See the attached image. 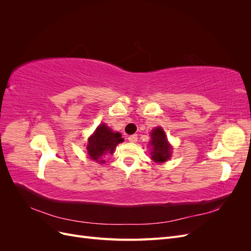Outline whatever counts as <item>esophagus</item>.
<instances>
[{"label": "esophagus", "mask_w": 251, "mask_h": 251, "mask_svg": "<svg viewBox=\"0 0 251 251\" xmlns=\"http://www.w3.org/2000/svg\"><path fill=\"white\" fill-rule=\"evenodd\" d=\"M127 139H128V141H130V142L135 143V142H137L138 137H137V135H131V136H128Z\"/></svg>", "instance_id": "esophagus-1"}]
</instances>
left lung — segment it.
Wrapping results in <instances>:
<instances>
[{"instance_id": "left-lung-1", "label": "left lung", "mask_w": 251, "mask_h": 251, "mask_svg": "<svg viewBox=\"0 0 251 251\" xmlns=\"http://www.w3.org/2000/svg\"><path fill=\"white\" fill-rule=\"evenodd\" d=\"M150 144L151 150V159L155 162H164L170 159L172 153V147L169 144L164 131L161 127H156L151 133Z\"/></svg>"}]
</instances>
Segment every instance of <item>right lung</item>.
Returning <instances> with one entry per match:
<instances>
[{
	"mask_svg": "<svg viewBox=\"0 0 251 251\" xmlns=\"http://www.w3.org/2000/svg\"><path fill=\"white\" fill-rule=\"evenodd\" d=\"M120 133H114L104 124L97 126L94 134L88 140L87 151L92 160L102 163L100 158L105 154H113L114 149L118 143L123 142Z\"/></svg>",
	"mask_w": 251,
	"mask_h": 251,
	"instance_id": "1",
	"label": "right lung"
}]
</instances>
